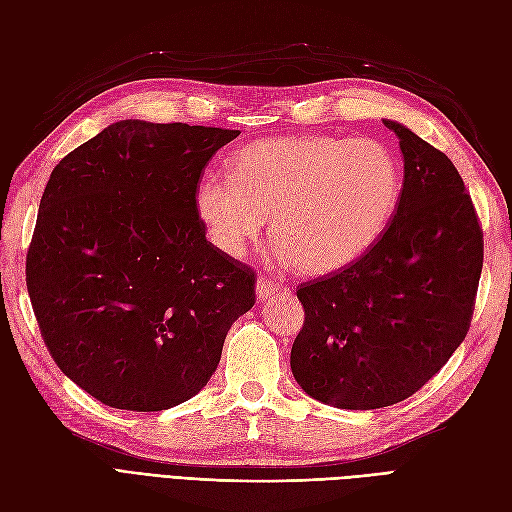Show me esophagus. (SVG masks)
<instances>
[{
  "label": "esophagus",
  "instance_id": "esophagus-1",
  "mask_svg": "<svg viewBox=\"0 0 512 512\" xmlns=\"http://www.w3.org/2000/svg\"><path fill=\"white\" fill-rule=\"evenodd\" d=\"M277 292V284H273L271 280H265V277H260L258 284H256V297L258 301H267L269 297Z\"/></svg>",
  "mask_w": 512,
  "mask_h": 512
}]
</instances>
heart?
<instances>
[{
  "mask_svg": "<svg viewBox=\"0 0 512 512\" xmlns=\"http://www.w3.org/2000/svg\"><path fill=\"white\" fill-rule=\"evenodd\" d=\"M399 196L401 170L382 143L280 136L243 147L232 177L200 179L196 215L228 258H243L271 215L275 256L322 275L352 265L380 239Z\"/></svg>",
  "mask_w": 512,
  "mask_h": 512,
  "instance_id": "obj_1",
  "label": "heart"
}]
</instances>
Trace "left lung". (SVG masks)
<instances>
[{"label":"left lung","instance_id":"left-lung-1","mask_svg":"<svg viewBox=\"0 0 512 512\" xmlns=\"http://www.w3.org/2000/svg\"><path fill=\"white\" fill-rule=\"evenodd\" d=\"M404 185L389 226L352 265L303 282L292 376L322 404L376 410L414 395L466 339L483 228L457 168L397 121Z\"/></svg>","mask_w":512,"mask_h":512}]
</instances>
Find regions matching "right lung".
Wrapping results in <instances>:
<instances>
[{"label": "right lung", "mask_w": 512, "mask_h": 512, "mask_svg": "<svg viewBox=\"0 0 512 512\" xmlns=\"http://www.w3.org/2000/svg\"><path fill=\"white\" fill-rule=\"evenodd\" d=\"M237 136L126 119L53 168L27 292L57 367L104 406L158 412L194 397L256 303L254 269L215 250L196 215L200 175Z\"/></svg>", "instance_id": "1"}]
</instances>
